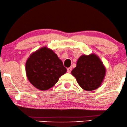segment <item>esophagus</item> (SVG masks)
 Listing matches in <instances>:
<instances>
[{
    "label": "esophagus",
    "instance_id": "34e87169",
    "mask_svg": "<svg viewBox=\"0 0 127 127\" xmlns=\"http://www.w3.org/2000/svg\"><path fill=\"white\" fill-rule=\"evenodd\" d=\"M71 70H72V67H69L67 68V72L68 73H70L71 72Z\"/></svg>",
    "mask_w": 127,
    "mask_h": 127
}]
</instances>
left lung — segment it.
<instances>
[{"label": "left lung", "mask_w": 127, "mask_h": 127, "mask_svg": "<svg viewBox=\"0 0 127 127\" xmlns=\"http://www.w3.org/2000/svg\"><path fill=\"white\" fill-rule=\"evenodd\" d=\"M71 74L83 90L92 91L102 85L106 75V68L95 53L83 55L78 59Z\"/></svg>", "instance_id": "obj_1"}]
</instances>
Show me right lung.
I'll use <instances>...</instances> for the list:
<instances>
[{
	"mask_svg": "<svg viewBox=\"0 0 127 127\" xmlns=\"http://www.w3.org/2000/svg\"><path fill=\"white\" fill-rule=\"evenodd\" d=\"M25 71L32 85L40 90H48L55 86L67 72L58 55L47 46L33 52L26 60Z\"/></svg>",
	"mask_w": 127,
	"mask_h": 127,
	"instance_id": "right-lung-1",
	"label": "right lung"
}]
</instances>
